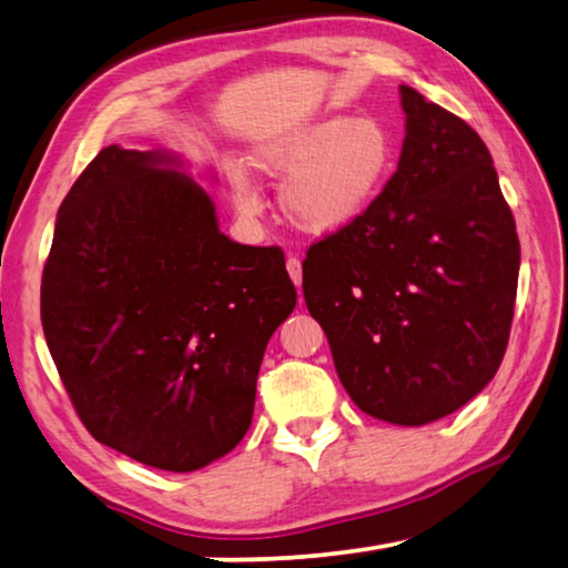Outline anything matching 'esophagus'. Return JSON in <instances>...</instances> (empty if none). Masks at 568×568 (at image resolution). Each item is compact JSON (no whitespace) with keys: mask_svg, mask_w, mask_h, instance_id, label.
Masks as SVG:
<instances>
[{"mask_svg":"<svg viewBox=\"0 0 568 568\" xmlns=\"http://www.w3.org/2000/svg\"><path fill=\"white\" fill-rule=\"evenodd\" d=\"M285 267H287V275H291V281L295 283L297 291H301V285H303V265H301V261H297L295 255H291V257H287Z\"/></svg>","mask_w":568,"mask_h":568,"instance_id":"esophagus-1","label":"esophagus"}]
</instances>
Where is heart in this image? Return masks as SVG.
Listing matches in <instances>:
<instances>
[{
    "label": "heart",
    "instance_id": "1",
    "mask_svg": "<svg viewBox=\"0 0 568 568\" xmlns=\"http://www.w3.org/2000/svg\"><path fill=\"white\" fill-rule=\"evenodd\" d=\"M255 162L273 180H287L281 205L293 225L333 235L363 220L383 197L398 165V142L378 118L331 114L271 140ZM230 190L240 213H261V192L243 168H230Z\"/></svg>",
    "mask_w": 568,
    "mask_h": 568
}]
</instances>
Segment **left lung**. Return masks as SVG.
<instances>
[{
  "mask_svg": "<svg viewBox=\"0 0 568 568\" xmlns=\"http://www.w3.org/2000/svg\"><path fill=\"white\" fill-rule=\"evenodd\" d=\"M398 92L406 138L390 185L307 250L303 295L355 406L426 426L496 376L521 247L484 140L408 84Z\"/></svg>",
  "mask_w": 568,
  "mask_h": 568,
  "instance_id": "8db88e82",
  "label": "left lung"
}]
</instances>
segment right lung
<instances>
[{
    "instance_id": "1",
    "label": "right lung",
    "mask_w": 568,
    "mask_h": 568,
    "mask_svg": "<svg viewBox=\"0 0 568 568\" xmlns=\"http://www.w3.org/2000/svg\"><path fill=\"white\" fill-rule=\"evenodd\" d=\"M295 297L283 250L220 233L178 152L110 145L57 213L42 328L90 434L187 474L247 434L267 341Z\"/></svg>"
}]
</instances>
